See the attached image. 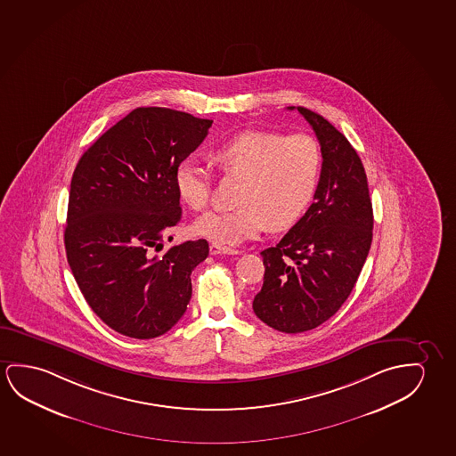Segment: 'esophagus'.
I'll list each match as a JSON object with an SVG mask.
<instances>
[{
    "label": "esophagus",
    "instance_id": "34e87169",
    "mask_svg": "<svg viewBox=\"0 0 456 456\" xmlns=\"http://www.w3.org/2000/svg\"><path fill=\"white\" fill-rule=\"evenodd\" d=\"M209 252H211V255H239L240 253L239 250H234V248L224 247V245L220 244H211Z\"/></svg>",
    "mask_w": 456,
    "mask_h": 456
}]
</instances>
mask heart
Segmentation results:
<instances>
[{"label": "heart", "instance_id": "b5f03b06", "mask_svg": "<svg viewBox=\"0 0 456 456\" xmlns=\"http://www.w3.org/2000/svg\"><path fill=\"white\" fill-rule=\"evenodd\" d=\"M212 160L224 177H239L236 206L230 212L211 211L193 224V232L220 245H239L267 226L283 232L297 224L318 191L322 157L308 135L244 130L218 144ZM177 195L191 209H204L211 200V176L203 165L183 159L175 170Z\"/></svg>", "mask_w": 456, "mask_h": 456}]
</instances>
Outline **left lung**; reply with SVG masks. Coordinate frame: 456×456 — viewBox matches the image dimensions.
Returning <instances> with one entry per match:
<instances>
[{"label": "left lung", "instance_id": "8db88e82", "mask_svg": "<svg viewBox=\"0 0 456 456\" xmlns=\"http://www.w3.org/2000/svg\"><path fill=\"white\" fill-rule=\"evenodd\" d=\"M297 111L320 142V185L305 216L279 244L261 252L265 280L253 299L259 320L285 333L312 330L340 310L373 239V208L361 157L322 116L304 107Z\"/></svg>", "mask_w": 456, "mask_h": 456}]
</instances>
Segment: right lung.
<instances>
[{
    "label": "right lung",
    "mask_w": 456,
    "mask_h": 456,
    "mask_svg": "<svg viewBox=\"0 0 456 456\" xmlns=\"http://www.w3.org/2000/svg\"><path fill=\"white\" fill-rule=\"evenodd\" d=\"M211 126L177 110L140 107L75 167L64 230L68 263L93 312L130 338H156L183 318L191 271L209 255L204 239L156 253L183 217L175 170Z\"/></svg>",
    "instance_id": "add662e5"
}]
</instances>
